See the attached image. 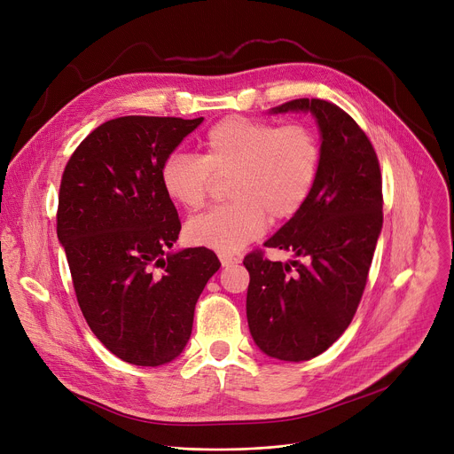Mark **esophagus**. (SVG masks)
Listing matches in <instances>:
<instances>
[{
  "label": "esophagus",
  "instance_id": "obj_1",
  "mask_svg": "<svg viewBox=\"0 0 454 454\" xmlns=\"http://www.w3.org/2000/svg\"><path fill=\"white\" fill-rule=\"evenodd\" d=\"M219 261H221L223 266H231V264L240 262V257L231 255V254H219Z\"/></svg>",
  "mask_w": 454,
  "mask_h": 454
}]
</instances>
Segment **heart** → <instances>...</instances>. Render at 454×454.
Instances as JSON below:
<instances>
[{
	"mask_svg": "<svg viewBox=\"0 0 454 454\" xmlns=\"http://www.w3.org/2000/svg\"><path fill=\"white\" fill-rule=\"evenodd\" d=\"M199 155L172 153L160 167L167 195L184 210H199L215 177L226 179L230 202L186 223L192 244L235 254L261 237L271 221L294 217L309 199L320 168V145L302 125L230 115L206 132Z\"/></svg>",
	"mask_w": 454,
	"mask_h": 454,
	"instance_id": "heart-1",
	"label": "heart"
}]
</instances>
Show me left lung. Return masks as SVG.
Returning a JSON list of instances; mask_svg holds the SVG:
<instances>
[{"instance_id":"1","label":"left lung","mask_w":454,"mask_h":454,"mask_svg":"<svg viewBox=\"0 0 454 454\" xmlns=\"http://www.w3.org/2000/svg\"><path fill=\"white\" fill-rule=\"evenodd\" d=\"M270 112L313 114L320 168L306 204L264 242L302 261L244 257L246 315L261 351L301 362L324 353L356 313L382 230V174L373 145L340 106L302 98Z\"/></svg>"}]
</instances>
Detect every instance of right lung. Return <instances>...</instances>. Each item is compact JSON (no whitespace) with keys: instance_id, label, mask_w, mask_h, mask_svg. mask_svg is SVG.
Listing matches in <instances>:
<instances>
[{"instance_id":"1","label":"right lung","mask_w":454,"mask_h":454,"mask_svg":"<svg viewBox=\"0 0 454 454\" xmlns=\"http://www.w3.org/2000/svg\"><path fill=\"white\" fill-rule=\"evenodd\" d=\"M200 122L110 119L81 141L61 177L58 239L77 304L103 346L134 365L181 355L197 299L221 268L208 248L168 252L181 221L160 167Z\"/></svg>"}]
</instances>
